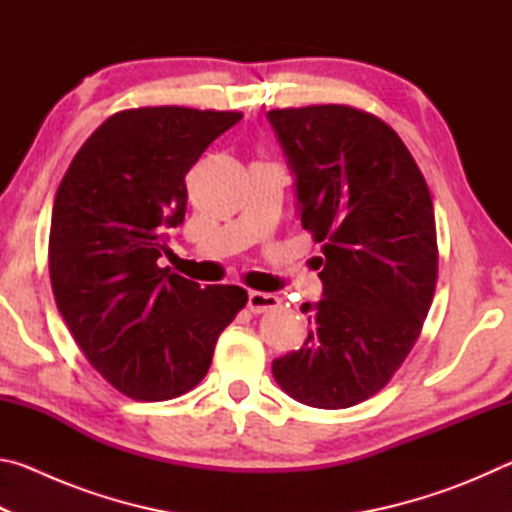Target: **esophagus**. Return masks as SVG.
I'll list each match as a JSON object with an SVG mask.
<instances>
[{
    "mask_svg": "<svg viewBox=\"0 0 512 512\" xmlns=\"http://www.w3.org/2000/svg\"><path fill=\"white\" fill-rule=\"evenodd\" d=\"M280 298L273 296V293H264V291H248V309L253 314H262V311L280 307Z\"/></svg>",
    "mask_w": 512,
    "mask_h": 512,
    "instance_id": "34e87169",
    "label": "esophagus"
}]
</instances>
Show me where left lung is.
Instances as JSON below:
<instances>
[{
  "instance_id": "1",
  "label": "left lung",
  "mask_w": 512,
  "mask_h": 512,
  "mask_svg": "<svg viewBox=\"0 0 512 512\" xmlns=\"http://www.w3.org/2000/svg\"><path fill=\"white\" fill-rule=\"evenodd\" d=\"M296 176L302 228L323 244L305 345L273 361L282 391L348 409L381 391L418 341L438 277L429 187L391 126L350 106L268 110Z\"/></svg>"
}]
</instances>
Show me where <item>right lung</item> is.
<instances>
[{
    "instance_id": "add662e5",
    "label": "right lung",
    "mask_w": 512,
    "mask_h": 512,
    "mask_svg": "<svg viewBox=\"0 0 512 512\" xmlns=\"http://www.w3.org/2000/svg\"><path fill=\"white\" fill-rule=\"evenodd\" d=\"M241 112L155 106L108 117L74 155L51 212L58 311L92 368L137 402L183 395L207 375L219 334L246 307L235 284L160 268L185 221V176Z\"/></svg>"
}]
</instances>
